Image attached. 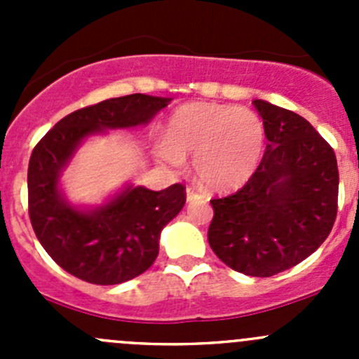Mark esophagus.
<instances>
[{
    "instance_id": "1",
    "label": "esophagus",
    "mask_w": 359,
    "mask_h": 359,
    "mask_svg": "<svg viewBox=\"0 0 359 359\" xmlns=\"http://www.w3.org/2000/svg\"><path fill=\"white\" fill-rule=\"evenodd\" d=\"M186 198H187V201H196V200H203L205 196L198 193V191H194V187H187Z\"/></svg>"
}]
</instances>
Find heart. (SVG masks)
Wrapping results in <instances>:
<instances>
[{
  "label": "heart",
  "instance_id": "b5f03b06",
  "mask_svg": "<svg viewBox=\"0 0 359 359\" xmlns=\"http://www.w3.org/2000/svg\"><path fill=\"white\" fill-rule=\"evenodd\" d=\"M266 130L247 107L191 102L177 107L165 126V139L154 153L170 165L194 156L198 180L210 191L229 193L243 186L259 168Z\"/></svg>",
  "mask_w": 359,
  "mask_h": 359
}]
</instances>
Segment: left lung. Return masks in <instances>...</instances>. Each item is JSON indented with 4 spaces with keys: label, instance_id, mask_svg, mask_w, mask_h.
<instances>
[{
    "label": "left lung",
    "instance_id": "8db88e82",
    "mask_svg": "<svg viewBox=\"0 0 359 359\" xmlns=\"http://www.w3.org/2000/svg\"><path fill=\"white\" fill-rule=\"evenodd\" d=\"M266 130V153L238 193L212 200L208 243L231 269L267 278L321 247L334 227L339 196L335 153L307 119L253 100Z\"/></svg>",
    "mask_w": 359,
    "mask_h": 359
}]
</instances>
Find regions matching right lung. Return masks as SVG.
<instances>
[{
  "mask_svg": "<svg viewBox=\"0 0 359 359\" xmlns=\"http://www.w3.org/2000/svg\"><path fill=\"white\" fill-rule=\"evenodd\" d=\"M144 93L104 100L60 119L29 159V217L41 247L72 276L93 285H118L149 269L161 231L186 203L180 184L163 191L126 184L100 205H74L60 186L86 139L107 130L144 126L170 104Z\"/></svg>",
  "mask_w": 359,
  "mask_h": 359,
  "instance_id": "right-lung-1",
  "label": "right lung"
}]
</instances>
